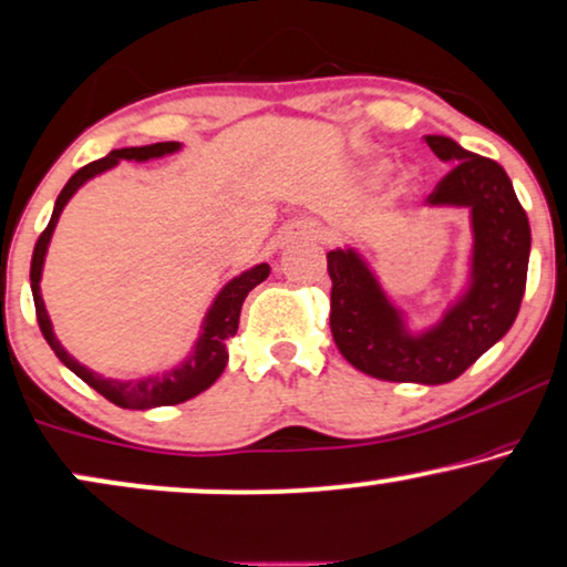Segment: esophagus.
I'll use <instances>...</instances> for the list:
<instances>
[{"label": "esophagus", "instance_id": "esophagus-1", "mask_svg": "<svg viewBox=\"0 0 567 567\" xmlns=\"http://www.w3.org/2000/svg\"><path fill=\"white\" fill-rule=\"evenodd\" d=\"M285 243H319L324 240V230L319 227V221L313 219H296L285 230Z\"/></svg>", "mask_w": 567, "mask_h": 567}]
</instances>
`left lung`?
I'll return each instance as SVG.
<instances>
[{"instance_id": "1", "label": "left lung", "mask_w": 567, "mask_h": 567, "mask_svg": "<svg viewBox=\"0 0 567 567\" xmlns=\"http://www.w3.org/2000/svg\"><path fill=\"white\" fill-rule=\"evenodd\" d=\"M424 141L442 162L453 164L426 204L465 206L474 221V279L461 303L434 329L413 337L353 250L327 254L334 346L350 367L384 382H453L505 337L526 290L532 227L507 172L444 135Z\"/></svg>"}]
</instances>
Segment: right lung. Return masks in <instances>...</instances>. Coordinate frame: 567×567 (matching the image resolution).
Wrapping results in <instances>:
<instances>
[{"label":"right lung","mask_w":567,"mask_h":567,"mask_svg":"<svg viewBox=\"0 0 567 567\" xmlns=\"http://www.w3.org/2000/svg\"><path fill=\"white\" fill-rule=\"evenodd\" d=\"M175 141H162V143H152V146H131V148H114L112 154H106L104 159H96L91 164H85L70 177L68 185H64L60 196H56L52 219H49L47 230L39 235L33 248V259H31V290H33V303H35V319H39V329L44 334V340L49 342V348L54 350L56 358L68 367L73 374L83 379L85 384L93 386L99 395H104L110 403L120 405V408H135V411H146V408H156V405H177L185 403V400L200 395L204 390L217 382L221 371L227 367V340L238 332V321H240V308L243 300L256 285H261L264 279L269 277V267L267 264H259L250 271H243L240 277H235L233 282H227V288L219 292L214 306L209 308L204 321V334L196 342V353H193L183 367L167 371L162 377H152V379H141V382H114V379H104L99 374H93L81 363L75 361L73 355L68 353L60 346L52 332V321L47 317L44 300H41V290H39V279H41V267H44V256H47V246L52 240V233L56 227V219L64 209L73 193L81 188L85 181H91L93 175L99 172L110 169L117 164L120 159H135V162H146V159H156V156L172 154L177 152Z\"/></svg>","instance_id":"obj_1"}]
</instances>
